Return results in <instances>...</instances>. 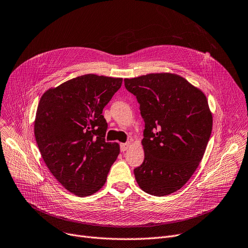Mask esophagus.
Listing matches in <instances>:
<instances>
[{
	"label": "esophagus",
	"instance_id": "obj_1",
	"mask_svg": "<svg viewBox=\"0 0 248 248\" xmlns=\"http://www.w3.org/2000/svg\"><path fill=\"white\" fill-rule=\"evenodd\" d=\"M130 146V142L128 141V142H125V143H121V145H120V150H121V152H125V151H127L128 150V147Z\"/></svg>",
	"mask_w": 248,
	"mask_h": 248
}]
</instances>
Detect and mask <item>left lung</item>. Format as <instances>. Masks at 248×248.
<instances>
[{"label":"left lung","mask_w":248,"mask_h":248,"mask_svg":"<svg viewBox=\"0 0 248 248\" xmlns=\"http://www.w3.org/2000/svg\"><path fill=\"white\" fill-rule=\"evenodd\" d=\"M124 83L144 121V160L134 169L136 182L148 194H171L190 179L203 156L213 128L209 103L176 74L152 73Z\"/></svg>","instance_id":"1"}]
</instances>
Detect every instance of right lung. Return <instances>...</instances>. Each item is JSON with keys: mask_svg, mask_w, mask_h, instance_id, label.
Instances as JSON below:
<instances>
[{"mask_svg": "<svg viewBox=\"0 0 248 248\" xmlns=\"http://www.w3.org/2000/svg\"><path fill=\"white\" fill-rule=\"evenodd\" d=\"M122 78L86 74L46 91L39 101L34 135L49 172L68 191L92 195L104 186L120 153L107 142L104 108Z\"/></svg>", "mask_w": 248, "mask_h": 248, "instance_id": "1", "label": "right lung"}]
</instances>
